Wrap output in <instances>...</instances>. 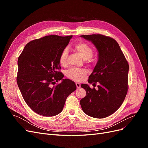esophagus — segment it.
Here are the masks:
<instances>
[{
    "label": "esophagus",
    "instance_id": "34e87169",
    "mask_svg": "<svg viewBox=\"0 0 148 148\" xmlns=\"http://www.w3.org/2000/svg\"><path fill=\"white\" fill-rule=\"evenodd\" d=\"M76 86H77V88L79 89L80 87H81V84L79 83H76Z\"/></svg>",
    "mask_w": 148,
    "mask_h": 148
}]
</instances>
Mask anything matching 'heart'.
<instances>
[{"mask_svg": "<svg viewBox=\"0 0 148 148\" xmlns=\"http://www.w3.org/2000/svg\"><path fill=\"white\" fill-rule=\"evenodd\" d=\"M75 50L77 51L84 60L88 62L92 60L93 49L88 44L84 42H79L74 45ZM69 56V51L67 48H64L62 51L59 56V62L62 66L67 65V58ZM87 75V71L85 69L71 68L67 70L66 75L69 78L79 82L84 78Z\"/></svg>", "mask_w": 148, "mask_h": 148, "instance_id": "heart-1", "label": "heart"}]
</instances>
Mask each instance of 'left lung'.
Returning <instances> with one entry per match:
<instances>
[{
  "label": "left lung",
  "mask_w": 148,
  "mask_h": 148,
  "mask_svg": "<svg viewBox=\"0 0 148 148\" xmlns=\"http://www.w3.org/2000/svg\"><path fill=\"white\" fill-rule=\"evenodd\" d=\"M98 51L99 59L88 83L99 82L98 89L81 86L86 95L80 101L82 110L92 117L102 119L114 114L122 104L128 91V63L117 42L102 34L82 35ZM93 85V84H92Z\"/></svg>",
  "instance_id": "left-lung-1"
}]
</instances>
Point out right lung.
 <instances>
[{"label":"right lung","mask_w":148,"mask_h":148,"mask_svg":"<svg viewBox=\"0 0 148 148\" xmlns=\"http://www.w3.org/2000/svg\"><path fill=\"white\" fill-rule=\"evenodd\" d=\"M72 36L49 35L25 46L18 59L16 82L25 101L34 112L51 117L60 113L77 86L63 79L59 56ZM60 80L62 82L56 84Z\"/></svg>","instance_id":"obj_1"}]
</instances>
